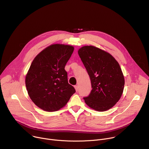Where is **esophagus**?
Masks as SVG:
<instances>
[{"mask_svg":"<svg viewBox=\"0 0 149 149\" xmlns=\"http://www.w3.org/2000/svg\"><path fill=\"white\" fill-rule=\"evenodd\" d=\"M74 88H75V91L77 92V91H78V86H74Z\"/></svg>","mask_w":149,"mask_h":149,"instance_id":"1","label":"esophagus"}]
</instances>
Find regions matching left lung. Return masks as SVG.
I'll list each match as a JSON object with an SVG mask.
<instances>
[{
  "label": "left lung",
  "mask_w": 149,
  "mask_h": 149,
  "mask_svg": "<svg viewBox=\"0 0 149 149\" xmlns=\"http://www.w3.org/2000/svg\"><path fill=\"white\" fill-rule=\"evenodd\" d=\"M78 53L93 88L90 94L84 98L85 102L98 111L111 109L120 99L125 83L118 62L109 52L92 45L81 47Z\"/></svg>",
  "instance_id": "left-lung-1"
}]
</instances>
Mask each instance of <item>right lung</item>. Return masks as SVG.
<instances>
[{
  "mask_svg": "<svg viewBox=\"0 0 149 149\" xmlns=\"http://www.w3.org/2000/svg\"><path fill=\"white\" fill-rule=\"evenodd\" d=\"M74 50L69 45L52 44L33 59L25 77L28 95L40 109L48 112L65 106L75 90L68 84L65 67Z\"/></svg>",
  "mask_w": 149,
  "mask_h": 149,
  "instance_id": "obj_1",
  "label": "right lung"
}]
</instances>
